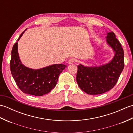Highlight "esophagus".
Returning a JSON list of instances; mask_svg holds the SVG:
<instances>
[{"label":"esophagus","instance_id":"1","mask_svg":"<svg viewBox=\"0 0 133 133\" xmlns=\"http://www.w3.org/2000/svg\"><path fill=\"white\" fill-rule=\"evenodd\" d=\"M74 62H75V59H73V58H71V59H70L69 60L68 63L69 64H72L73 63H74Z\"/></svg>","mask_w":133,"mask_h":133}]
</instances>
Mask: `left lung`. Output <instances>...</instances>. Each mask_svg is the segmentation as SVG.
I'll list each match as a JSON object with an SVG mask.
<instances>
[{
	"instance_id": "1",
	"label": "left lung",
	"mask_w": 133,
	"mask_h": 133,
	"mask_svg": "<svg viewBox=\"0 0 133 133\" xmlns=\"http://www.w3.org/2000/svg\"><path fill=\"white\" fill-rule=\"evenodd\" d=\"M106 42L114 52L109 63L99 66H78L77 83L82 90L90 95L103 94L113 88L123 71V50L112 31L107 33Z\"/></svg>"
}]
</instances>
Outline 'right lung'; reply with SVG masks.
I'll use <instances>...</instances> for the list:
<instances>
[{"label":"right lung","instance_id":"1","mask_svg":"<svg viewBox=\"0 0 133 133\" xmlns=\"http://www.w3.org/2000/svg\"><path fill=\"white\" fill-rule=\"evenodd\" d=\"M26 30L21 34L18 42ZM18 42L12 47L10 61L11 74L17 86L25 94L35 96L48 94L55 87L59 75L66 66L54 64L39 69L29 68L22 63L19 58Z\"/></svg>","mask_w":133,"mask_h":133}]
</instances>
